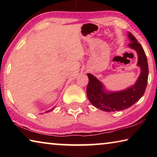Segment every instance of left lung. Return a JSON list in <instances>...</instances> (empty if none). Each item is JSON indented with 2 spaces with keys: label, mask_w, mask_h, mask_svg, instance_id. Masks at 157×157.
<instances>
[{
  "label": "left lung",
  "mask_w": 157,
  "mask_h": 157,
  "mask_svg": "<svg viewBox=\"0 0 157 157\" xmlns=\"http://www.w3.org/2000/svg\"><path fill=\"white\" fill-rule=\"evenodd\" d=\"M131 43L129 46L137 52L139 60L138 66L141 68L140 76L134 86L126 90L115 93H107L98 79L90 73L86 94L91 104L96 108L105 111L124 110L134 105L140 100L145 91L148 79V64L146 55L143 47L132 33H129Z\"/></svg>",
  "instance_id": "8db88e82"
}]
</instances>
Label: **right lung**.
Here are the masks:
<instances>
[{"label":"right lung","mask_w":157,"mask_h":157,"mask_svg":"<svg viewBox=\"0 0 157 157\" xmlns=\"http://www.w3.org/2000/svg\"><path fill=\"white\" fill-rule=\"evenodd\" d=\"M50 111V110H49V111H46V113H47V112H48V111Z\"/></svg>","instance_id":"obj_1"}]
</instances>
